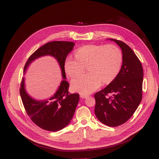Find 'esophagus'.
Segmentation results:
<instances>
[{
    "label": "esophagus",
    "mask_w": 159,
    "mask_h": 159,
    "mask_svg": "<svg viewBox=\"0 0 159 159\" xmlns=\"http://www.w3.org/2000/svg\"><path fill=\"white\" fill-rule=\"evenodd\" d=\"M80 97L81 98H86L87 97H89V95H85V94H80Z\"/></svg>",
    "instance_id": "obj_1"
}]
</instances>
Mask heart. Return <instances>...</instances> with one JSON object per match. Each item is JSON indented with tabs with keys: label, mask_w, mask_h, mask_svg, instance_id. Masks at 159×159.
Segmentation results:
<instances>
[{
	"label": "heart",
	"mask_w": 159,
	"mask_h": 159,
	"mask_svg": "<svg viewBox=\"0 0 159 159\" xmlns=\"http://www.w3.org/2000/svg\"><path fill=\"white\" fill-rule=\"evenodd\" d=\"M75 57L69 56L64 63L67 75L75 77L87 67L89 72L79 75L71 82L73 91L89 94L97 89L103 82L109 84L119 74L122 64V54L114 45H86L79 48Z\"/></svg>",
	"instance_id": "obj_1"
}]
</instances>
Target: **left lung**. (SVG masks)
Masks as SVG:
<instances>
[{
	"label": "left lung",
	"instance_id": "1",
	"mask_svg": "<svg viewBox=\"0 0 159 159\" xmlns=\"http://www.w3.org/2000/svg\"><path fill=\"white\" fill-rule=\"evenodd\" d=\"M122 52V65L116 78L103 90L95 93V114L103 124L117 127L134 114L142 98L143 71L132 49L124 42L113 39ZM109 93L113 96L108 97Z\"/></svg>",
	"mask_w": 159,
	"mask_h": 159
}]
</instances>
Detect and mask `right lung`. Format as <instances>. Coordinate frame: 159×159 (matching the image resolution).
I'll return each instance as SVG.
<instances>
[{
	"label": "right lung",
	"mask_w": 159,
	"mask_h": 159,
	"mask_svg": "<svg viewBox=\"0 0 159 159\" xmlns=\"http://www.w3.org/2000/svg\"><path fill=\"white\" fill-rule=\"evenodd\" d=\"M72 42H50L39 48L30 56L24 69V74L30 64L35 59L50 56L54 57L61 69L62 80L57 90L51 97L38 100L33 98L25 88V78L23 77L20 88V94L27 114L30 119L41 129L51 131H59L66 127L72 120L79 101V94H69V84L66 81L64 63L67 56L73 49Z\"/></svg>",
	"instance_id": "add662e5"
}]
</instances>
